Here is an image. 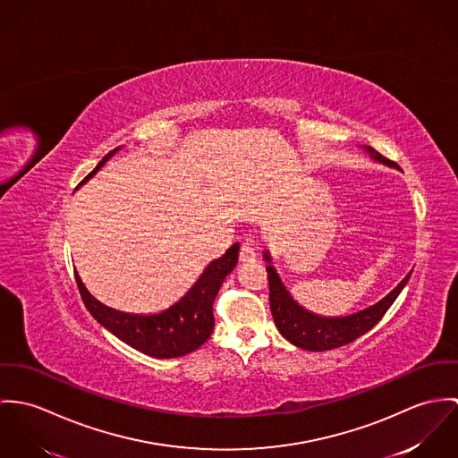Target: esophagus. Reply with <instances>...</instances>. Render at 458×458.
Instances as JSON below:
<instances>
[{
	"label": "esophagus",
	"instance_id": "1",
	"mask_svg": "<svg viewBox=\"0 0 458 458\" xmlns=\"http://www.w3.org/2000/svg\"><path fill=\"white\" fill-rule=\"evenodd\" d=\"M256 258V251H254L253 246L250 242H244L241 246V253H239V259L241 261H253Z\"/></svg>",
	"mask_w": 458,
	"mask_h": 458
}]
</instances>
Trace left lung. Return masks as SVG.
I'll use <instances>...</instances> for the list:
<instances>
[{
  "mask_svg": "<svg viewBox=\"0 0 458 458\" xmlns=\"http://www.w3.org/2000/svg\"><path fill=\"white\" fill-rule=\"evenodd\" d=\"M365 151L376 161H381L388 166H397L395 161L385 157L383 154L377 153L372 148H365ZM265 259L270 261L268 253H265ZM267 272H268L267 277H268V292H270L268 293L270 310H272L277 330L292 344L307 352H327V350L341 348L353 343L363 334H367L386 314V310L401 295L403 288L406 286L411 277V272H409L401 281V284L377 304L370 305L360 312L344 316V318H323L305 310L304 307H301L290 297V293L283 286L272 265L267 267Z\"/></svg>",
  "mask_w": 458,
  "mask_h": 458,
  "instance_id": "obj_1",
  "label": "left lung"
}]
</instances>
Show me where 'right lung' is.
Instances as JSON below:
<instances>
[{
  "instance_id": "1",
  "label": "right lung",
  "mask_w": 458,
  "mask_h": 458,
  "mask_svg": "<svg viewBox=\"0 0 458 458\" xmlns=\"http://www.w3.org/2000/svg\"><path fill=\"white\" fill-rule=\"evenodd\" d=\"M117 149L106 154L81 184L91 179ZM237 259L239 244H233L221 258L210 261L200 279L177 304L151 316L114 310L98 302L77 274L75 281L88 310L117 339L154 358H177L199 350L210 337L214 330L212 305L225 277L237 265Z\"/></svg>"
}]
</instances>
